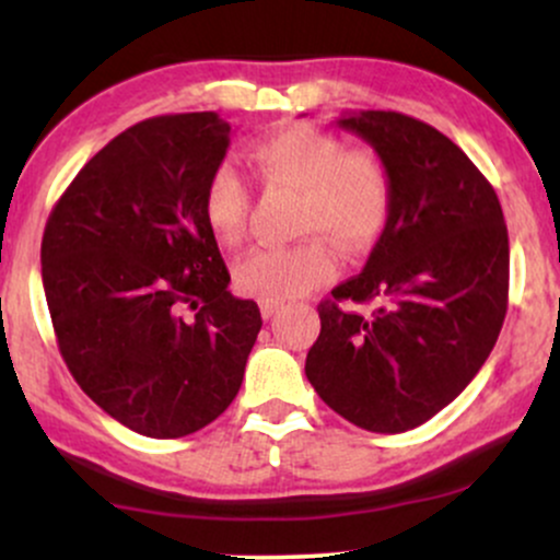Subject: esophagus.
Instances as JSON below:
<instances>
[{"mask_svg": "<svg viewBox=\"0 0 560 560\" xmlns=\"http://www.w3.org/2000/svg\"><path fill=\"white\" fill-rule=\"evenodd\" d=\"M260 313H262V318H273L276 313H279V302L260 300Z\"/></svg>", "mask_w": 560, "mask_h": 560, "instance_id": "1", "label": "esophagus"}]
</instances>
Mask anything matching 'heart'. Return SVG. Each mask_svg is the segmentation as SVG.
Returning a JSON list of instances; mask_svg holds the SVG:
<instances>
[{
	"label": "heart",
	"mask_w": 560,
	"mask_h": 560,
	"mask_svg": "<svg viewBox=\"0 0 560 560\" xmlns=\"http://www.w3.org/2000/svg\"><path fill=\"white\" fill-rule=\"evenodd\" d=\"M247 160L262 184L300 191L298 231L320 236L242 255L234 266V287L242 294L268 302L300 298L337 271V258L324 236L347 253H361L387 229L395 184L384 158L369 147H347L311 124H289L255 141ZM199 210L218 244L234 247L242 242L249 189L234 165L213 168Z\"/></svg>",
	"instance_id": "b5f03b06"
}]
</instances>
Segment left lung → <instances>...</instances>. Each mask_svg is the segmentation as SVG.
<instances>
[{
  "mask_svg": "<svg viewBox=\"0 0 560 560\" xmlns=\"http://www.w3.org/2000/svg\"><path fill=\"white\" fill-rule=\"evenodd\" d=\"M395 184L387 229L363 271L318 305L305 361L318 397L355 427H421L468 387L508 311V229L498 195L458 144L392 110L342 115ZM376 301L371 317L352 304Z\"/></svg>",
  "mask_w": 560,
  "mask_h": 560,
  "instance_id": "obj_1",
  "label": "left lung"
}]
</instances>
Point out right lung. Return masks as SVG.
<instances>
[{
	"instance_id": "right-lung-1",
	"label": "right lung",
	"mask_w": 560,
	"mask_h": 560,
	"mask_svg": "<svg viewBox=\"0 0 560 560\" xmlns=\"http://www.w3.org/2000/svg\"><path fill=\"white\" fill-rule=\"evenodd\" d=\"M229 133L218 113L126 128L83 165L44 229L42 281L62 361L107 416L155 440L197 432L229 408L262 326L258 305L229 292L199 210Z\"/></svg>"
}]
</instances>
